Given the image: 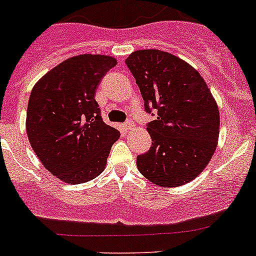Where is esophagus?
<instances>
[{
    "mask_svg": "<svg viewBox=\"0 0 256 256\" xmlns=\"http://www.w3.org/2000/svg\"><path fill=\"white\" fill-rule=\"evenodd\" d=\"M124 128H125L126 131H130V130H132V128H134V124H132V121H130V120H128V122H126V124H124Z\"/></svg>",
    "mask_w": 256,
    "mask_h": 256,
    "instance_id": "obj_1",
    "label": "esophagus"
}]
</instances>
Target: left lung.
Returning a JSON list of instances; mask_svg holds the SVG:
<instances>
[{"instance_id":"8db88e82","label":"left lung","mask_w":256,"mask_h":256,"mask_svg":"<svg viewBox=\"0 0 256 256\" xmlns=\"http://www.w3.org/2000/svg\"><path fill=\"white\" fill-rule=\"evenodd\" d=\"M140 88L144 110L157 112L147 124L150 150L138 156L140 174L162 187H178L207 167L219 138L218 105L192 66L167 52L142 49L126 59Z\"/></svg>"}]
</instances>
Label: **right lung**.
<instances>
[{"label":"right lung","mask_w":256,"mask_h":256,"mask_svg":"<svg viewBox=\"0 0 256 256\" xmlns=\"http://www.w3.org/2000/svg\"><path fill=\"white\" fill-rule=\"evenodd\" d=\"M115 58L82 54L62 62L30 92L26 130L33 151L53 176L79 184L106 166L120 132L102 121L95 92Z\"/></svg>","instance_id":"1"}]
</instances>
